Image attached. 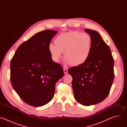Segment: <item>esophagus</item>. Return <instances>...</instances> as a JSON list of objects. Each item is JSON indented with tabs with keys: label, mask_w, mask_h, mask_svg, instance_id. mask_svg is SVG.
Returning a JSON list of instances; mask_svg holds the SVG:
<instances>
[{
	"label": "esophagus",
	"mask_w": 127,
	"mask_h": 127,
	"mask_svg": "<svg viewBox=\"0 0 127 127\" xmlns=\"http://www.w3.org/2000/svg\"><path fill=\"white\" fill-rule=\"evenodd\" d=\"M64 74H67L68 73V70L66 68H64Z\"/></svg>",
	"instance_id": "esophagus-1"
}]
</instances>
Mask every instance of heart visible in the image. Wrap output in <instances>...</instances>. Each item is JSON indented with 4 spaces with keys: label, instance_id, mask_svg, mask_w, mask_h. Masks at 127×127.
Masks as SVG:
<instances>
[{
    "label": "heart",
    "instance_id": "b5f03b06",
    "mask_svg": "<svg viewBox=\"0 0 127 127\" xmlns=\"http://www.w3.org/2000/svg\"><path fill=\"white\" fill-rule=\"evenodd\" d=\"M55 45L50 44L48 50L52 60L58 62L64 52L65 63L79 66L88 59L92 50V39L86 32L69 31L57 35Z\"/></svg>",
    "mask_w": 127,
    "mask_h": 127
}]
</instances>
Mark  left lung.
Returning <instances> with one entry per match:
<instances>
[{
    "mask_svg": "<svg viewBox=\"0 0 127 127\" xmlns=\"http://www.w3.org/2000/svg\"><path fill=\"white\" fill-rule=\"evenodd\" d=\"M92 39V50L83 64L70 68L72 86L75 99L89 106L102 101L108 95L114 78V60L110 47L99 33L85 29Z\"/></svg>",
    "mask_w": 127,
    "mask_h": 127,
    "instance_id": "1",
    "label": "left lung"
}]
</instances>
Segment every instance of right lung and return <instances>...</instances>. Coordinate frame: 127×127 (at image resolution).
<instances>
[{
	"instance_id": "right-lung-1",
	"label": "right lung",
	"mask_w": 127,
	"mask_h": 127,
	"mask_svg": "<svg viewBox=\"0 0 127 127\" xmlns=\"http://www.w3.org/2000/svg\"><path fill=\"white\" fill-rule=\"evenodd\" d=\"M57 31L38 32L17 48L10 62L11 85L27 104L39 107L53 98L55 84L64 75L60 64L54 62L48 46Z\"/></svg>"
}]
</instances>
